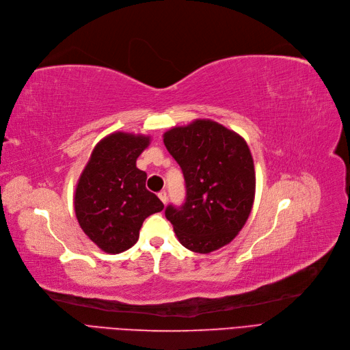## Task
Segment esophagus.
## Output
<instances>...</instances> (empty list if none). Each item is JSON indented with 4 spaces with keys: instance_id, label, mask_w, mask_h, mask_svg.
<instances>
[{
    "instance_id": "34e87169",
    "label": "esophagus",
    "mask_w": 350,
    "mask_h": 350,
    "mask_svg": "<svg viewBox=\"0 0 350 350\" xmlns=\"http://www.w3.org/2000/svg\"><path fill=\"white\" fill-rule=\"evenodd\" d=\"M158 196H159V199L162 201V204L166 205V202H168V195H166V191H161L158 193Z\"/></svg>"
}]
</instances>
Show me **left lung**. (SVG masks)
<instances>
[{"instance_id":"1","label":"left lung","mask_w":350,"mask_h":350,"mask_svg":"<svg viewBox=\"0 0 350 350\" xmlns=\"http://www.w3.org/2000/svg\"><path fill=\"white\" fill-rule=\"evenodd\" d=\"M163 144L179 163L187 201L165 216L178 241L196 254H211L235 239L251 215L256 176L246 141L212 120L172 126Z\"/></svg>"}]
</instances>
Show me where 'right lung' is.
Here are the masks:
<instances>
[{
	"label": "right lung",
	"mask_w": 350,
	"mask_h": 350,
	"mask_svg": "<svg viewBox=\"0 0 350 350\" xmlns=\"http://www.w3.org/2000/svg\"><path fill=\"white\" fill-rule=\"evenodd\" d=\"M151 137L115 131L99 141L82 170L74 195L75 216L101 251L115 255L134 246L149 215L163 204L145 188L146 174L137 159Z\"/></svg>",
	"instance_id": "add662e5"
}]
</instances>
